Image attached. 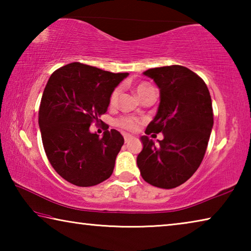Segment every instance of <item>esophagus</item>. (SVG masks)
Segmentation results:
<instances>
[{
  "label": "esophagus",
  "mask_w": 251,
  "mask_h": 251,
  "mask_svg": "<svg viewBox=\"0 0 251 251\" xmlns=\"http://www.w3.org/2000/svg\"><path fill=\"white\" fill-rule=\"evenodd\" d=\"M131 139H133V136H130L128 134H124V141H125V143H128L129 141H131Z\"/></svg>",
  "instance_id": "1"
}]
</instances>
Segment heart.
I'll list each match as a JSON object with an SVG mask.
<instances>
[{
	"mask_svg": "<svg viewBox=\"0 0 251 251\" xmlns=\"http://www.w3.org/2000/svg\"><path fill=\"white\" fill-rule=\"evenodd\" d=\"M151 88H154V87H152L151 84L141 83L136 86V93H137V95L139 97H142L147 91L151 90ZM121 91H122L121 87L117 86L114 88L112 93H110V96H109V105L110 106L117 105L118 100H120V96H121ZM115 124H116V126L121 127V128H123V129L135 130V129H137V127L139 124H141V122L133 117H121V118H118V120H116Z\"/></svg>",
	"mask_w": 251,
	"mask_h": 251,
	"instance_id": "obj_1",
	"label": "heart"
}]
</instances>
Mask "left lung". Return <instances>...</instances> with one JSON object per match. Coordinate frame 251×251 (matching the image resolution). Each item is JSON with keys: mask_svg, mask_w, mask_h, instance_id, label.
Listing matches in <instances>:
<instances>
[{"mask_svg": "<svg viewBox=\"0 0 251 251\" xmlns=\"http://www.w3.org/2000/svg\"><path fill=\"white\" fill-rule=\"evenodd\" d=\"M144 75L154 79L160 93L145 133H163L164 139L155 144L142 136L137 166L148 184L172 189L188 180L205 156L214 125L211 97L202 78L184 66L155 67Z\"/></svg>", "mask_w": 251, "mask_h": 251, "instance_id": "8db88e82", "label": "left lung"}]
</instances>
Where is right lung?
Returning a JSON list of instances; mask_svg holds the SVG:
<instances>
[{"mask_svg": "<svg viewBox=\"0 0 251 251\" xmlns=\"http://www.w3.org/2000/svg\"><path fill=\"white\" fill-rule=\"evenodd\" d=\"M127 75L78 62L50 75L39 110L42 142L55 172L71 184L95 186L113 174L124 138L108 126L100 137L90 126L107 112L110 93Z\"/></svg>", "mask_w": 251, "mask_h": 251, "instance_id": "add662e5", "label": "right lung"}]
</instances>
